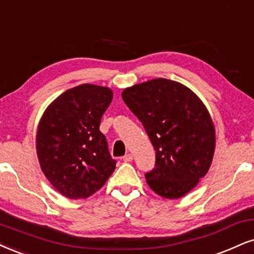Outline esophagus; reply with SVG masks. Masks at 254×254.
<instances>
[{"instance_id": "obj_1", "label": "esophagus", "mask_w": 254, "mask_h": 254, "mask_svg": "<svg viewBox=\"0 0 254 254\" xmlns=\"http://www.w3.org/2000/svg\"><path fill=\"white\" fill-rule=\"evenodd\" d=\"M122 159H124V161H125V162H129V161H132V160H133V155H132V154H129V153H128V154L125 155L124 158H122Z\"/></svg>"}]
</instances>
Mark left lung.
<instances>
[{
  "label": "left lung",
  "mask_w": 254,
  "mask_h": 254,
  "mask_svg": "<svg viewBox=\"0 0 254 254\" xmlns=\"http://www.w3.org/2000/svg\"><path fill=\"white\" fill-rule=\"evenodd\" d=\"M155 149L148 186L166 199H179L205 177L215 149V129L203 102L185 84L154 79L122 92Z\"/></svg>",
  "instance_id": "8db88e82"
}]
</instances>
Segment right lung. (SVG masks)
I'll list each match as a JSON object with an SVG mask.
<instances>
[{"mask_svg": "<svg viewBox=\"0 0 254 254\" xmlns=\"http://www.w3.org/2000/svg\"><path fill=\"white\" fill-rule=\"evenodd\" d=\"M113 99L108 87L83 83L65 90L47 107L36 132L40 167L53 187L69 199H86L115 170L101 118Z\"/></svg>", "mask_w": 254, "mask_h": 254, "instance_id": "add662e5", "label": "right lung"}]
</instances>
